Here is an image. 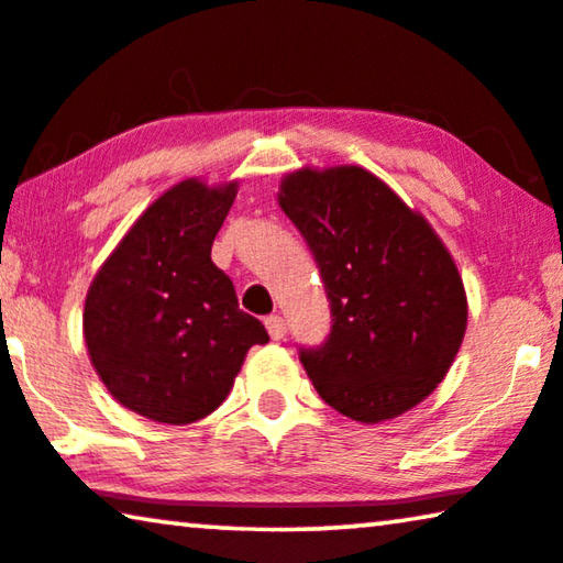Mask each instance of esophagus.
<instances>
[{"label": "esophagus", "mask_w": 563, "mask_h": 563, "mask_svg": "<svg viewBox=\"0 0 563 563\" xmlns=\"http://www.w3.org/2000/svg\"><path fill=\"white\" fill-rule=\"evenodd\" d=\"M265 327H267V334H271L273 339H283V336H285V321H283V316H278V313L267 316Z\"/></svg>", "instance_id": "esophagus-1"}]
</instances>
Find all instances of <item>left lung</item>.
Listing matches in <instances>:
<instances>
[{"label":"left lung","instance_id":"left-lung-1","mask_svg":"<svg viewBox=\"0 0 563 563\" xmlns=\"http://www.w3.org/2000/svg\"><path fill=\"white\" fill-rule=\"evenodd\" d=\"M278 201L331 308L323 344L298 350L321 398L360 423L429 398L466 331L462 278L429 221L357 165L290 173Z\"/></svg>","mask_w":563,"mask_h":563}]
</instances>
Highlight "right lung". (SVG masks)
I'll use <instances>...</instances> for the list:
<instances>
[{
  "instance_id": "add662e5",
  "label": "right lung",
  "mask_w": 563,
  "mask_h": 563,
  "mask_svg": "<svg viewBox=\"0 0 563 563\" xmlns=\"http://www.w3.org/2000/svg\"><path fill=\"white\" fill-rule=\"evenodd\" d=\"M236 184L184 180L163 194L101 265L84 306L91 364L124 408L194 423L232 390L250 346L271 342L211 263Z\"/></svg>"
}]
</instances>
